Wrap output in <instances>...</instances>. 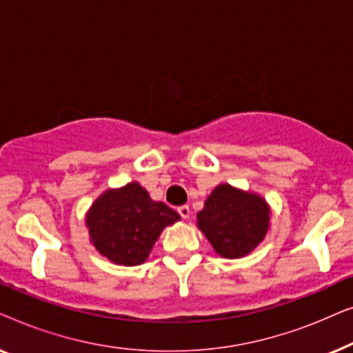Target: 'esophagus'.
<instances>
[{
  "instance_id": "obj_1",
  "label": "esophagus",
  "mask_w": 353,
  "mask_h": 353,
  "mask_svg": "<svg viewBox=\"0 0 353 353\" xmlns=\"http://www.w3.org/2000/svg\"><path fill=\"white\" fill-rule=\"evenodd\" d=\"M178 214L181 215V219H190V215H191L190 207H188V205H181V207H178Z\"/></svg>"
}]
</instances>
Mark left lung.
Listing matches in <instances>:
<instances>
[{"mask_svg":"<svg viewBox=\"0 0 353 353\" xmlns=\"http://www.w3.org/2000/svg\"><path fill=\"white\" fill-rule=\"evenodd\" d=\"M270 226V207L263 197L230 185H219L197 214V228L215 252L239 259L262 243Z\"/></svg>","mask_w":353,"mask_h":353,"instance_id":"1","label":"left lung"}]
</instances>
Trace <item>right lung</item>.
<instances>
[{
  "label": "right lung",
  "instance_id": "1",
  "mask_svg": "<svg viewBox=\"0 0 353 353\" xmlns=\"http://www.w3.org/2000/svg\"><path fill=\"white\" fill-rule=\"evenodd\" d=\"M180 215L133 181L108 190L90 207L86 228L96 250L112 263L134 267L146 262L162 230Z\"/></svg>",
  "mask_w": 353,
  "mask_h": 353
}]
</instances>
